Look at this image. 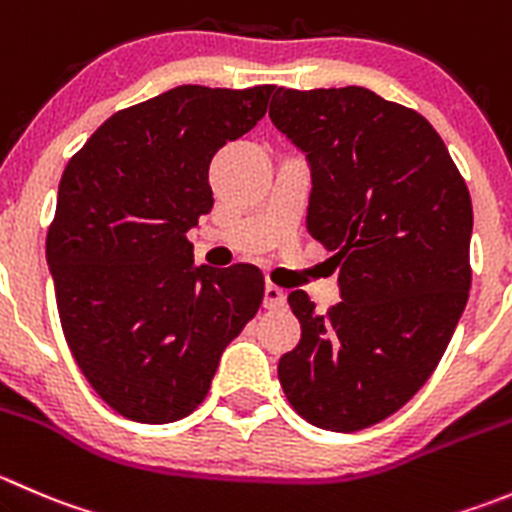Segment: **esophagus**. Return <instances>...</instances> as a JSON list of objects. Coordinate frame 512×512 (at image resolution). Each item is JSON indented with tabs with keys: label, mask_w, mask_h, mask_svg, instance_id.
I'll return each instance as SVG.
<instances>
[{
	"label": "esophagus",
	"mask_w": 512,
	"mask_h": 512,
	"mask_svg": "<svg viewBox=\"0 0 512 512\" xmlns=\"http://www.w3.org/2000/svg\"><path fill=\"white\" fill-rule=\"evenodd\" d=\"M285 297H287V292L282 290V287L267 282L265 285V307L267 310H277V307L285 305Z\"/></svg>",
	"instance_id": "obj_1"
}]
</instances>
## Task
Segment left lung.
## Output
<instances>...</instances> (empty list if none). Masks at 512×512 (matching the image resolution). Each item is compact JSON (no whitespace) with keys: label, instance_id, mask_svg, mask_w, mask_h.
I'll list each match as a JSON object with an SVG mask.
<instances>
[{"label":"left lung","instance_id":"left-lung-1","mask_svg":"<svg viewBox=\"0 0 512 512\" xmlns=\"http://www.w3.org/2000/svg\"><path fill=\"white\" fill-rule=\"evenodd\" d=\"M270 119L310 162L307 230L342 295L320 315L290 292L302 335L277 375L307 423L355 433L438 367L468 302L473 202L433 124L370 89L280 87Z\"/></svg>","mask_w":512,"mask_h":512}]
</instances>
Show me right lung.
I'll use <instances>...</instances> for the list:
<instances>
[{"label":"right lung","mask_w":512,"mask_h":512,"mask_svg":"<svg viewBox=\"0 0 512 512\" xmlns=\"http://www.w3.org/2000/svg\"><path fill=\"white\" fill-rule=\"evenodd\" d=\"M275 84L162 92L119 109L67 162L47 232L64 340L94 393L135 423L187 418L257 315L255 265L195 267L210 162L267 112Z\"/></svg>","instance_id":"right-lung-1"}]
</instances>
